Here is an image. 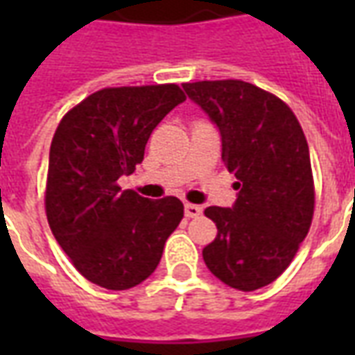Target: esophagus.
<instances>
[{
	"mask_svg": "<svg viewBox=\"0 0 355 355\" xmlns=\"http://www.w3.org/2000/svg\"><path fill=\"white\" fill-rule=\"evenodd\" d=\"M184 213L188 218H196V216L201 215V207L200 205H193V203H186Z\"/></svg>",
	"mask_w": 355,
	"mask_h": 355,
	"instance_id": "1",
	"label": "esophagus"
}]
</instances>
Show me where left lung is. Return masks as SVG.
I'll return each mask as SVG.
<instances>
[{
	"instance_id": "8db88e82",
	"label": "left lung",
	"mask_w": 355,
	"mask_h": 355,
	"mask_svg": "<svg viewBox=\"0 0 355 355\" xmlns=\"http://www.w3.org/2000/svg\"><path fill=\"white\" fill-rule=\"evenodd\" d=\"M182 87L220 129L223 162L238 178L234 207L205 209L218 234L203 261L234 289H261L287 270L312 224L315 190L304 131L282 98L253 83Z\"/></svg>"
}]
</instances>
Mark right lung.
<instances>
[{"mask_svg": "<svg viewBox=\"0 0 355 355\" xmlns=\"http://www.w3.org/2000/svg\"><path fill=\"white\" fill-rule=\"evenodd\" d=\"M186 101L175 83L106 87L60 119L49 152L45 213L51 232L85 279L131 289L152 275L184 205L121 190L157 123Z\"/></svg>", "mask_w": 355, "mask_h": 355, "instance_id": "add662e5", "label": "right lung"}]
</instances>
